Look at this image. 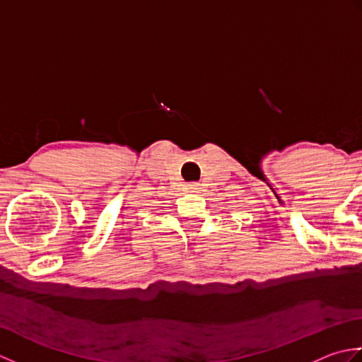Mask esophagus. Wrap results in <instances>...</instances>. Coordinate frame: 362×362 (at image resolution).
Masks as SVG:
<instances>
[{"label": "esophagus", "mask_w": 362, "mask_h": 362, "mask_svg": "<svg viewBox=\"0 0 362 362\" xmlns=\"http://www.w3.org/2000/svg\"><path fill=\"white\" fill-rule=\"evenodd\" d=\"M187 189H189V191L199 189V183H189V185H187Z\"/></svg>", "instance_id": "1"}]
</instances>
